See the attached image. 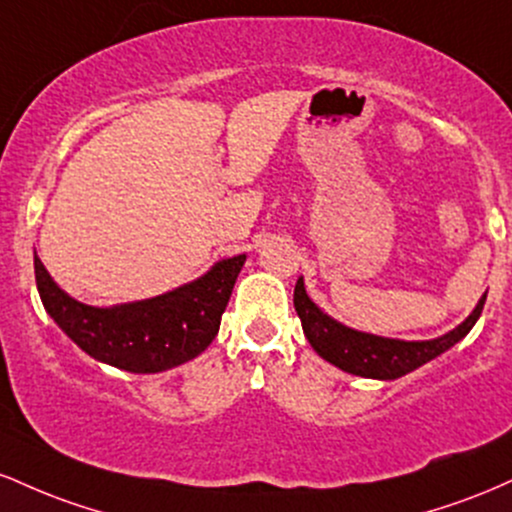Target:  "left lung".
Listing matches in <instances>:
<instances>
[{"label": "left lung", "mask_w": 512, "mask_h": 512, "mask_svg": "<svg viewBox=\"0 0 512 512\" xmlns=\"http://www.w3.org/2000/svg\"><path fill=\"white\" fill-rule=\"evenodd\" d=\"M484 303L486 293L481 296L474 313L460 327L443 334V337L428 339V342H402V339L375 337V334L356 332L339 325L337 320L322 313L310 301L308 293H305L303 279L296 281V291H293V305H296V313L301 317L303 332L317 354L325 358V361H330L332 366L346 370V373L378 380L402 378V375L411 373V370L424 366L431 358L448 351L450 346H455L462 337H467L474 322L479 320Z\"/></svg>", "instance_id": "left-lung-1"}]
</instances>
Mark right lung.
<instances>
[{"instance_id":"obj_1","label":"right lung","mask_w":512,"mask_h":512,"mask_svg":"<svg viewBox=\"0 0 512 512\" xmlns=\"http://www.w3.org/2000/svg\"><path fill=\"white\" fill-rule=\"evenodd\" d=\"M245 255L221 260L202 279L149 301L93 308L74 301L33 255L35 284L52 320L96 361L129 370L161 373L202 354L216 337Z\"/></svg>"}]
</instances>
